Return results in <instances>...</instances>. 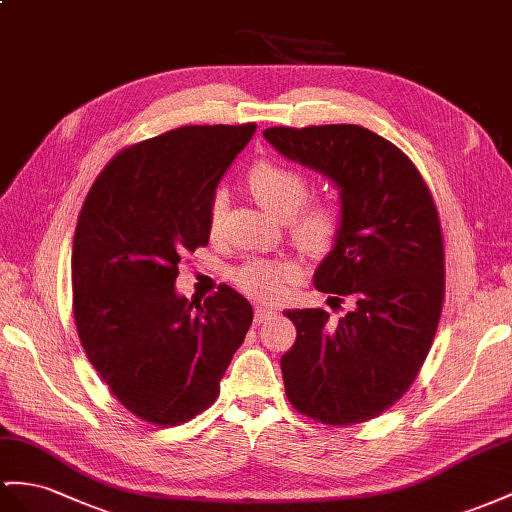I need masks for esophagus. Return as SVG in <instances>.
<instances>
[{
    "label": "esophagus",
    "mask_w": 512,
    "mask_h": 512,
    "mask_svg": "<svg viewBox=\"0 0 512 512\" xmlns=\"http://www.w3.org/2000/svg\"><path fill=\"white\" fill-rule=\"evenodd\" d=\"M274 311L272 307H266V305H257L255 307V322H266V320H270L272 316H274Z\"/></svg>",
    "instance_id": "34e87169"
}]
</instances>
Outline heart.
<instances>
[{"label": "heart", "instance_id": "b5f03b06", "mask_svg": "<svg viewBox=\"0 0 512 512\" xmlns=\"http://www.w3.org/2000/svg\"><path fill=\"white\" fill-rule=\"evenodd\" d=\"M248 186H251L255 199L264 205L272 216L290 218L294 238L311 248V251H324L329 248L339 227H342V214L333 201H318L307 207L309 181L307 177L281 162L261 160L248 170ZM227 209V194L216 192L209 203V231L220 229L222 216ZM298 277V266L292 261H272V259H251L235 272V283L240 290L253 298L274 300L279 298L287 283Z\"/></svg>", "mask_w": 512, "mask_h": 512}]
</instances>
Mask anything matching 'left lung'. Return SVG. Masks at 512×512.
I'll return each instance as SVG.
<instances>
[{"instance_id": "1", "label": "left lung", "mask_w": 512, "mask_h": 512, "mask_svg": "<svg viewBox=\"0 0 512 512\" xmlns=\"http://www.w3.org/2000/svg\"><path fill=\"white\" fill-rule=\"evenodd\" d=\"M264 138L339 190L342 227L313 285L352 303L339 320L283 311L296 326L281 357L285 393L322 424L365 422L404 396L435 339L445 290L437 207L409 157L365 127H270Z\"/></svg>"}]
</instances>
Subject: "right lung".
Instances as JSON below:
<instances>
[{
  "label": "right lung",
  "instance_id": "1",
  "mask_svg": "<svg viewBox=\"0 0 512 512\" xmlns=\"http://www.w3.org/2000/svg\"><path fill=\"white\" fill-rule=\"evenodd\" d=\"M253 134L255 123L166 131L116 155L84 201L75 326L103 383L144 422L175 426L214 404L253 322L229 285L203 305L175 290L179 261L209 242V203Z\"/></svg>",
  "mask_w": 512,
  "mask_h": 512
}]
</instances>
